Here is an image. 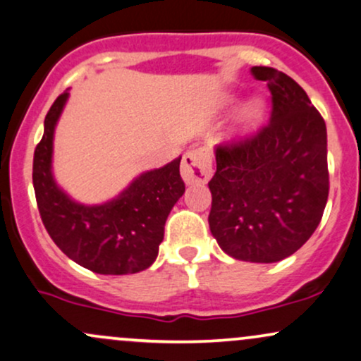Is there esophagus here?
Instances as JSON below:
<instances>
[{"instance_id": "esophagus-1", "label": "esophagus", "mask_w": 361, "mask_h": 361, "mask_svg": "<svg viewBox=\"0 0 361 361\" xmlns=\"http://www.w3.org/2000/svg\"><path fill=\"white\" fill-rule=\"evenodd\" d=\"M181 176L188 185L207 183L212 176V159L205 147L190 149L181 161Z\"/></svg>"}]
</instances>
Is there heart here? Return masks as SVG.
I'll return each instance as SVG.
<instances>
[{
	"mask_svg": "<svg viewBox=\"0 0 361 361\" xmlns=\"http://www.w3.org/2000/svg\"><path fill=\"white\" fill-rule=\"evenodd\" d=\"M233 102V98H229ZM264 114V102L261 98H250L244 105L239 109L238 115L234 118V130L235 132H247L255 128L263 118Z\"/></svg>",
	"mask_w": 361,
	"mask_h": 361,
	"instance_id": "1",
	"label": "heart"
}]
</instances>
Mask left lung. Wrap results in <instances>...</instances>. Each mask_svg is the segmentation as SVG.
Listing matches in <instances>:
<instances>
[{"instance_id": "8db88e82", "label": "left lung", "mask_w": 361, "mask_h": 361, "mask_svg": "<svg viewBox=\"0 0 361 361\" xmlns=\"http://www.w3.org/2000/svg\"><path fill=\"white\" fill-rule=\"evenodd\" d=\"M251 74L268 82L271 117L252 139L215 147L209 226L233 258L276 263L300 250L321 222L329 193L327 132L292 78L264 66Z\"/></svg>"}]
</instances>
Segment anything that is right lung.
I'll use <instances>...</instances> for the list:
<instances>
[{
	"label": "right lung",
	"mask_w": 361,
	"mask_h": 361,
	"mask_svg": "<svg viewBox=\"0 0 361 361\" xmlns=\"http://www.w3.org/2000/svg\"><path fill=\"white\" fill-rule=\"evenodd\" d=\"M66 90L49 110L34 154V188L40 217L52 241L74 263L100 275H132L151 267L164 224L185 193L181 156L140 173L111 200L86 205L57 185L52 171L54 132L68 103Z\"/></svg>",
	"instance_id": "add662e5"
}]
</instances>
